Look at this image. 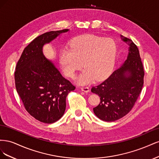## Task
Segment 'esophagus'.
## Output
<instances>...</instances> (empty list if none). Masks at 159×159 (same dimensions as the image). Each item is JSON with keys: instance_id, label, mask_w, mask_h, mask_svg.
I'll return each instance as SVG.
<instances>
[{"instance_id": "esophagus-1", "label": "esophagus", "mask_w": 159, "mask_h": 159, "mask_svg": "<svg viewBox=\"0 0 159 159\" xmlns=\"http://www.w3.org/2000/svg\"><path fill=\"white\" fill-rule=\"evenodd\" d=\"M81 91H84V92H85V93H88L89 91V89L88 87H82V88H81Z\"/></svg>"}]
</instances>
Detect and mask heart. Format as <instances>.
<instances>
[{
	"mask_svg": "<svg viewBox=\"0 0 159 159\" xmlns=\"http://www.w3.org/2000/svg\"><path fill=\"white\" fill-rule=\"evenodd\" d=\"M117 50V45L111 39L93 34L81 36L72 40L70 49L61 50L60 63L65 74L72 78L84 66L85 69L78 77L77 82L88 84L95 79L103 80L110 74Z\"/></svg>",
	"mask_w": 159,
	"mask_h": 159,
	"instance_id": "1",
	"label": "heart"
}]
</instances>
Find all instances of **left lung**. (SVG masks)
<instances>
[{
	"mask_svg": "<svg viewBox=\"0 0 159 159\" xmlns=\"http://www.w3.org/2000/svg\"><path fill=\"white\" fill-rule=\"evenodd\" d=\"M120 37L129 46L127 60L103 83L91 88L101 100L93 112L107 122L122 118L132 109L143 85L144 69L138 48L131 40Z\"/></svg>",
	"mask_w": 159,
	"mask_h": 159,
	"instance_id": "obj_1",
	"label": "left lung"
}]
</instances>
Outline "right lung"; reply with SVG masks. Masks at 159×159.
Returning a JSON list of instances; mask_svg holds the SVG:
<instances>
[{"instance_id": "add662e5", "label": "right lung", "mask_w": 159, "mask_h": 159, "mask_svg": "<svg viewBox=\"0 0 159 159\" xmlns=\"http://www.w3.org/2000/svg\"><path fill=\"white\" fill-rule=\"evenodd\" d=\"M69 31H50L36 38L24 50L16 67L17 93L27 111L44 123H53L63 116L67 95L75 88L45 57L43 47Z\"/></svg>"}]
</instances>
